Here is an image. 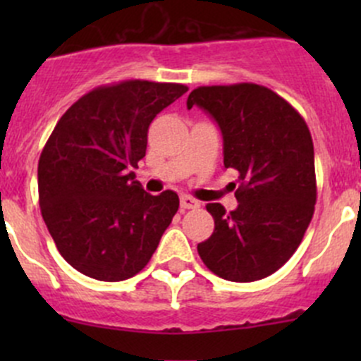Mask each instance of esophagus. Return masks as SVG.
<instances>
[{
  "label": "esophagus",
  "instance_id": "1",
  "mask_svg": "<svg viewBox=\"0 0 361 361\" xmlns=\"http://www.w3.org/2000/svg\"><path fill=\"white\" fill-rule=\"evenodd\" d=\"M180 204H181V209H197L199 206H201V202L195 201L194 197H190V195H181L180 199Z\"/></svg>",
  "mask_w": 361,
  "mask_h": 361
}]
</instances>
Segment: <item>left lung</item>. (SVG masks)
I'll list each match as a JSON object with an SVG mask.
<instances>
[{
	"label": "left lung",
	"instance_id": "1",
	"mask_svg": "<svg viewBox=\"0 0 361 361\" xmlns=\"http://www.w3.org/2000/svg\"><path fill=\"white\" fill-rule=\"evenodd\" d=\"M202 108L224 136V166L239 173L238 207L207 204L214 220L199 257L227 281L274 274L300 245L316 204L314 147L288 101L257 83L197 87L187 106Z\"/></svg>",
	"mask_w": 361,
	"mask_h": 361
}]
</instances>
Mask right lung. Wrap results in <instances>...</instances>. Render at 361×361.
Listing matches in <instances>:
<instances>
[{"label": "right lung", "mask_w": 361, "mask_h": 361, "mask_svg": "<svg viewBox=\"0 0 361 361\" xmlns=\"http://www.w3.org/2000/svg\"><path fill=\"white\" fill-rule=\"evenodd\" d=\"M188 90L123 80L80 97L54 127L38 162L42 216L71 267L99 281L133 278L150 262L180 199L143 190L133 167L148 127Z\"/></svg>", "instance_id": "1"}]
</instances>
